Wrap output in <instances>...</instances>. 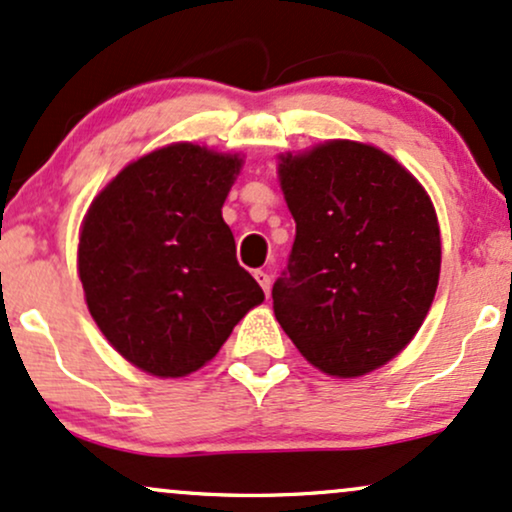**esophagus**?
<instances>
[{"mask_svg":"<svg viewBox=\"0 0 512 512\" xmlns=\"http://www.w3.org/2000/svg\"><path fill=\"white\" fill-rule=\"evenodd\" d=\"M255 279H257V283H260V286H262V291L269 295V291H272V276H269L267 272H262V269H257Z\"/></svg>","mask_w":512,"mask_h":512,"instance_id":"obj_1","label":"esophagus"}]
</instances>
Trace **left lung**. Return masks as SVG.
Instances as JSON below:
<instances>
[{
  "label": "left lung",
  "instance_id": "8db88e82",
  "mask_svg": "<svg viewBox=\"0 0 512 512\" xmlns=\"http://www.w3.org/2000/svg\"><path fill=\"white\" fill-rule=\"evenodd\" d=\"M295 219L274 315L310 365L338 379L372 372L420 331L441 272L432 200L379 147L329 140L281 155Z\"/></svg>",
  "mask_w": 512,
  "mask_h": 512
}]
</instances>
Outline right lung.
<instances>
[{
  "instance_id": "right-lung-1",
  "label": "right lung",
  "mask_w": 512,
  "mask_h": 512,
  "mask_svg": "<svg viewBox=\"0 0 512 512\" xmlns=\"http://www.w3.org/2000/svg\"><path fill=\"white\" fill-rule=\"evenodd\" d=\"M240 166L238 155L166 145L128 164L85 214V303L107 341L147 374L197 372L264 300L221 217Z\"/></svg>"
}]
</instances>
